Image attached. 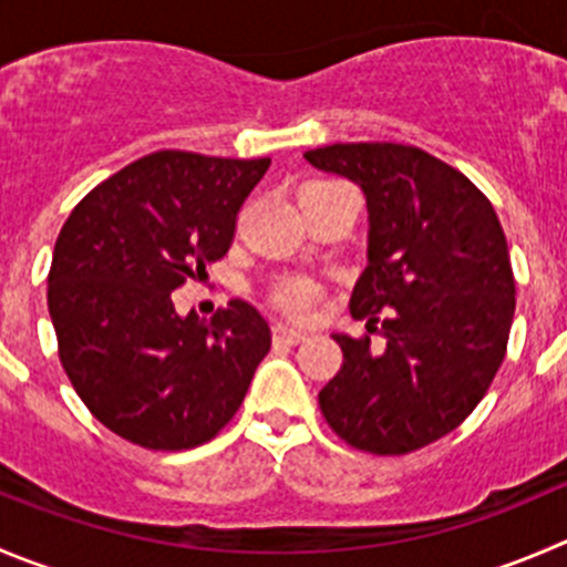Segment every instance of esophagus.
Instances as JSON below:
<instances>
[{
  "label": "esophagus",
  "mask_w": 567,
  "mask_h": 567,
  "mask_svg": "<svg viewBox=\"0 0 567 567\" xmlns=\"http://www.w3.org/2000/svg\"><path fill=\"white\" fill-rule=\"evenodd\" d=\"M272 339L278 344H298L303 342L306 333L298 331V328H289V326H275L272 328Z\"/></svg>",
  "instance_id": "34e87169"
}]
</instances>
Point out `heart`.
<instances>
[{
	"mask_svg": "<svg viewBox=\"0 0 567 567\" xmlns=\"http://www.w3.org/2000/svg\"><path fill=\"white\" fill-rule=\"evenodd\" d=\"M317 287L306 278H287L280 280L278 289H275V300L292 315H306L311 306L317 303Z\"/></svg>",
	"mask_w": 567,
	"mask_h": 567,
	"instance_id": "1",
	"label": "heart"
}]
</instances>
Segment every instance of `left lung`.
I'll return each mask as SVG.
<instances>
[{"instance_id": "8db88e82", "label": "left lung", "mask_w": 567, "mask_h": 567, "mask_svg": "<svg viewBox=\"0 0 567 567\" xmlns=\"http://www.w3.org/2000/svg\"><path fill=\"white\" fill-rule=\"evenodd\" d=\"M303 158L364 192L368 267L350 315L386 339L375 350L370 337L333 333L344 361L320 409L353 449L409 454L451 434L504 361L515 317L506 236L489 199L417 147L331 144Z\"/></svg>"}]
</instances>
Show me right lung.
<instances>
[{
    "mask_svg": "<svg viewBox=\"0 0 567 567\" xmlns=\"http://www.w3.org/2000/svg\"><path fill=\"white\" fill-rule=\"evenodd\" d=\"M269 158L164 150L85 194L55 241L50 303L61 364L89 412L153 451L212 440L269 353V326L230 300L212 322L169 295L234 241L236 214Z\"/></svg>",
    "mask_w": 567,
    "mask_h": 567,
    "instance_id": "right-lung-1",
    "label": "right lung"
}]
</instances>
